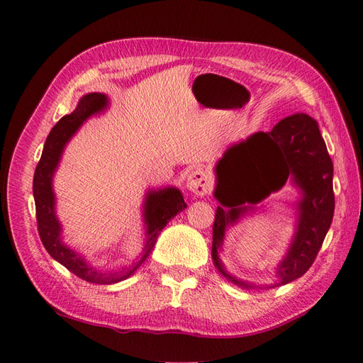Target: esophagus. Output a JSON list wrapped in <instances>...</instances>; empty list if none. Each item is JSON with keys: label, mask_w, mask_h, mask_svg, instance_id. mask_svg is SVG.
<instances>
[{"label": "esophagus", "mask_w": 363, "mask_h": 363, "mask_svg": "<svg viewBox=\"0 0 363 363\" xmlns=\"http://www.w3.org/2000/svg\"><path fill=\"white\" fill-rule=\"evenodd\" d=\"M186 188L196 196H203L212 189L211 177L203 169L192 171L186 179Z\"/></svg>", "instance_id": "1"}]
</instances>
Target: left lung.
Wrapping results in <instances>:
<instances>
[{
	"label": "left lung",
	"mask_w": 363,
	"mask_h": 363,
	"mask_svg": "<svg viewBox=\"0 0 363 363\" xmlns=\"http://www.w3.org/2000/svg\"><path fill=\"white\" fill-rule=\"evenodd\" d=\"M215 175L213 195L221 206L215 213L212 260L221 276L239 288H260L232 276L219 252L225 230L245 215L255 213L256 204L279 192L288 179L300 192L294 204L295 232L276 268L277 280L268 288L304 276L324 242L335 213L333 163L316 121L306 113H295L267 133L257 131L224 152L216 163Z\"/></svg>",
	"instance_id": "left-lung-1"
}]
</instances>
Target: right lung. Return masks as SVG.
I'll use <instances>...</instances> for the list:
<instances>
[{
  "mask_svg": "<svg viewBox=\"0 0 363 363\" xmlns=\"http://www.w3.org/2000/svg\"><path fill=\"white\" fill-rule=\"evenodd\" d=\"M108 101L107 95L91 92L83 95L74 112L65 115L59 123L54 125L43 145L40 160L33 179V196L36 204L38 230L43 247L50 252V256L69 269L77 277L89 283L96 284H113L123 281L139 269V267L147 260L155 248L156 240L171 219L183 212L186 203L182 192L167 186L160 189H150L145 194L144 204H142V218L145 224V242L140 255L133 260L131 265H125L116 269H100L87 262L83 255L77 252L63 242L62 224L56 215V195L52 189V177L56 174L62 155L72 136L80 130L87 119L104 113L107 111Z\"/></svg>",
  "mask_w": 363,
  "mask_h": 363,
  "instance_id": "obj_1",
  "label": "right lung"
}]
</instances>
